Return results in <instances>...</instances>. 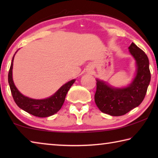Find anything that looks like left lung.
<instances>
[{"instance_id":"8db88e82","label":"left lung","mask_w":158,"mask_h":158,"mask_svg":"<svg viewBox=\"0 0 158 158\" xmlns=\"http://www.w3.org/2000/svg\"><path fill=\"white\" fill-rule=\"evenodd\" d=\"M129 49L137 65V74L132 84L124 89H114L100 80L96 83V105L102 112L111 116H123L139 105L151 81L149 61L145 52L133 42Z\"/></svg>"}]
</instances>
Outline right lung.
<instances>
[{
    "mask_svg": "<svg viewBox=\"0 0 158 158\" xmlns=\"http://www.w3.org/2000/svg\"><path fill=\"white\" fill-rule=\"evenodd\" d=\"M14 57L15 55L12 58L9 70L8 83L15 103L21 109L37 117H48L57 113L63 106L67 93L75 81V79L69 81L67 84H64L54 95L47 99L34 100L27 98L19 93L13 82L12 65Z\"/></svg>",
    "mask_w": 158,
    "mask_h": 158,
    "instance_id": "right-lung-1",
    "label": "right lung"
}]
</instances>
